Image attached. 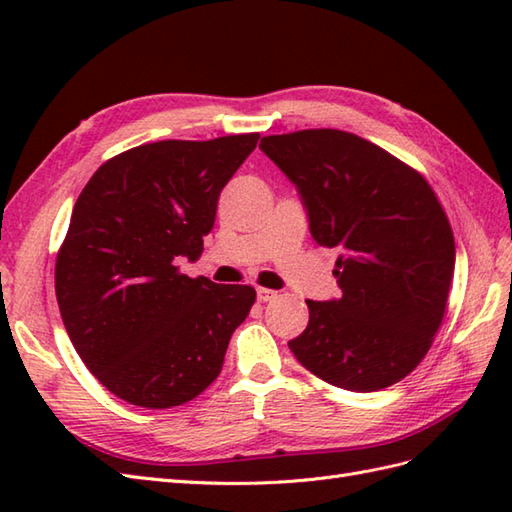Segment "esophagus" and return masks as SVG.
I'll list each match as a JSON object with an SVG mask.
<instances>
[{
  "mask_svg": "<svg viewBox=\"0 0 512 512\" xmlns=\"http://www.w3.org/2000/svg\"><path fill=\"white\" fill-rule=\"evenodd\" d=\"M277 297V292L275 290H270V288H257V299L262 301V303H266V301H273Z\"/></svg>",
  "mask_w": 512,
  "mask_h": 512,
  "instance_id": "esophagus-1",
  "label": "esophagus"
}]
</instances>
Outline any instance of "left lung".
I'll use <instances>...</instances> for the list:
<instances>
[{"mask_svg": "<svg viewBox=\"0 0 512 512\" xmlns=\"http://www.w3.org/2000/svg\"><path fill=\"white\" fill-rule=\"evenodd\" d=\"M259 149L295 182L314 242L339 253L343 297L306 301L288 341L325 383L378 391L411 374L447 310L455 266L449 217L422 173L341 129L266 136Z\"/></svg>", "mask_w": 512, "mask_h": 512, "instance_id": "left-lung-1", "label": "left lung"}]
</instances>
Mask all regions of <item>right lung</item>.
<instances>
[{"label":"right lung","instance_id":"obj_1","mask_svg":"<svg viewBox=\"0 0 512 512\" xmlns=\"http://www.w3.org/2000/svg\"><path fill=\"white\" fill-rule=\"evenodd\" d=\"M259 134L160 140L110 158L76 200L57 253L54 290L76 354L136 407L169 409L220 376L255 288L187 277L217 198Z\"/></svg>","mask_w":512,"mask_h":512}]
</instances>
